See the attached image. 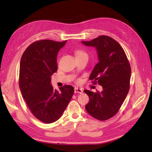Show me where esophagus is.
Masks as SVG:
<instances>
[{
	"mask_svg": "<svg viewBox=\"0 0 152 152\" xmlns=\"http://www.w3.org/2000/svg\"><path fill=\"white\" fill-rule=\"evenodd\" d=\"M74 92H75V93L82 94V92H83V90L82 88H78V87H75V88H74Z\"/></svg>",
	"mask_w": 152,
	"mask_h": 152,
	"instance_id": "obj_1",
	"label": "esophagus"
}]
</instances>
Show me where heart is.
I'll return each instance as SVG.
<instances>
[{
	"label": "heart",
	"instance_id": "b5f03b06",
	"mask_svg": "<svg viewBox=\"0 0 152 152\" xmlns=\"http://www.w3.org/2000/svg\"><path fill=\"white\" fill-rule=\"evenodd\" d=\"M83 55H86V53L84 52V51H82V50L76 51V57H78V56H83Z\"/></svg>",
	"mask_w": 152,
	"mask_h": 152
}]
</instances>
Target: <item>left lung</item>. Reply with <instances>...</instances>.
Here are the masks:
<instances>
[{
    "instance_id": "8db88e82",
    "label": "left lung",
    "mask_w": 152,
    "mask_h": 152,
    "mask_svg": "<svg viewBox=\"0 0 152 152\" xmlns=\"http://www.w3.org/2000/svg\"><path fill=\"white\" fill-rule=\"evenodd\" d=\"M82 43L96 50L99 62L89 79L102 87L101 92L84 90L89 97L85 109L95 119L107 120L119 111L128 94L132 73L129 63L121 46L109 36L101 35Z\"/></svg>"
}]
</instances>
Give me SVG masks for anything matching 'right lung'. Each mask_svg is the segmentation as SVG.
<instances>
[{
    "instance_id": "add662e5",
    "label": "right lung",
    "mask_w": 152,
    "mask_h": 152,
    "mask_svg": "<svg viewBox=\"0 0 152 152\" xmlns=\"http://www.w3.org/2000/svg\"><path fill=\"white\" fill-rule=\"evenodd\" d=\"M66 43L37 41L25 50L20 59L19 88L23 98L33 115L45 123L60 119L74 94L73 86L65 85L58 91L51 84V76L58 70V51Z\"/></svg>"
}]
</instances>
